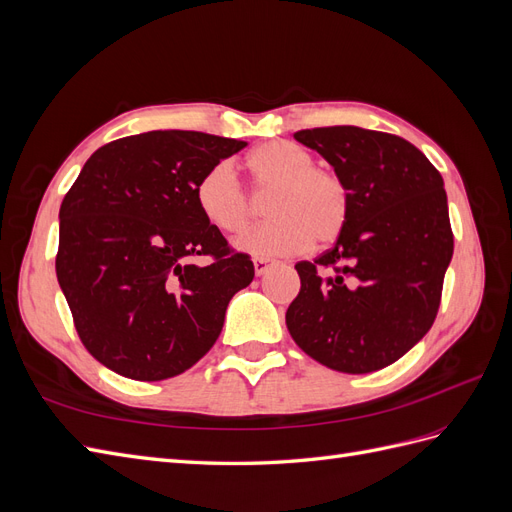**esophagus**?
<instances>
[{
  "instance_id": "1",
  "label": "esophagus",
  "mask_w": 512,
  "mask_h": 512,
  "mask_svg": "<svg viewBox=\"0 0 512 512\" xmlns=\"http://www.w3.org/2000/svg\"><path fill=\"white\" fill-rule=\"evenodd\" d=\"M271 267H273L271 260H267V258H254V271H256L258 277L265 275Z\"/></svg>"
}]
</instances>
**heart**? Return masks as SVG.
<instances>
[{
	"instance_id": "obj_1",
	"label": "heart",
	"mask_w": 512,
	"mask_h": 512,
	"mask_svg": "<svg viewBox=\"0 0 512 512\" xmlns=\"http://www.w3.org/2000/svg\"><path fill=\"white\" fill-rule=\"evenodd\" d=\"M252 190H271L265 213L271 220L247 228L235 245L258 258L297 254L309 243L327 245L342 235L350 215V192L335 170L314 166V156L290 141H269L245 160ZM196 205L215 230L239 232L252 215L245 192L228 162L207 168L196 183Z\"/></svg>"
}]
</instances>
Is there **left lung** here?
<instances>
[{"instance_id": "1", "label": "left lung", "mask_w": 512, "mask_h": 512, "mask_svg": "<svg viewBox=\"0 0 512 512\" xmlns=\"http://www.w3.org/2000/svg\"><path fill=\"white\" fill-rule=\"evenodd\" d=\"M350 192V215L331 250L294 265L301 290L286 312L297 346L344 374L401 359L438 316L453 258L444 181L401 136L331 126L301 130Z\"/></svg>"}]
</instances>
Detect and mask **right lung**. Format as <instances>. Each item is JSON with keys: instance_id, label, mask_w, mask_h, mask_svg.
<instances>
[{"instance_id": "1", "label": "right lung", "mask_w": 512, "mask_h": 512, "mask_svg": "<svg viewBox=\"0 0 512 512\" xmlns=\"http://www.w3.org/2000/svg\"><path fill=\"white\" fill-rule=\"evenodd\" d=\"M245 147L153 130L100 147L59 209L55 271L87 352L115 374L158 382L211 350L252 258L200 215L196 183ZM210 258L198 266L195 258Z\"/></svg>"}]
</instances>
